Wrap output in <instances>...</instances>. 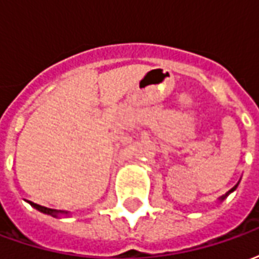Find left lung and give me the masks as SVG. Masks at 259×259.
I'll return each mask as SVG.
<instances>
[{
    "label": "left lung",
    "mask_w": 259,
    "mask_h": 259,
    "mask_svg": "<svg viewBox=\"0 0 259 259\" xmlns=\"http://www.w3.org/2000/svg\"><path fill=\"white\" fill-rule=\"evenodd\" d=\"M239 183H240V180H239V182H237V185H236V186H233V187H232V189H230V190H229L228 193H226V194H225V195H222V197H219V201H221V202H222V201L225 200V198H226V197H228V195L230 194V193H233V191L236 190V189H237V186H239Z\"/></svg>",
    "instance_id": "1"
}]
</instances>
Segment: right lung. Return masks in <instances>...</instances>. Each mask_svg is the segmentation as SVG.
Wrapping results in <instances>:
<instances>
[{
  "instance_id": "add662e5",
  "label": "right lung",
  "mask_w": 259,
  "mask_h": 259,
  "mask_svg": "<svg viewBox=\"0 0 259 259\" xmlns=\"http://www.w3.org/2000/svg\"><path fill=\"white\" fill-rule=\"evenodd\" d=\"M29 204H30L33 208H36L37 211L42 212V213H47L50 217H54V218H58L61 215H65V217H68L69 212L68 211H61V209H53V208H47V206H42V205H38V204H34V202H31L29 201Z\"/></svg>"
}]
</instances>
